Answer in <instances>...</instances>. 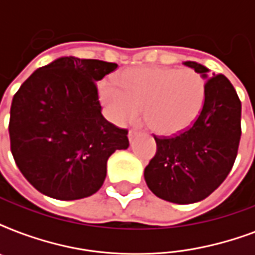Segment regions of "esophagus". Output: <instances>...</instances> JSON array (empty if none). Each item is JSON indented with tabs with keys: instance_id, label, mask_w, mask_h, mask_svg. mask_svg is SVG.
<instances>
[{
	"instance_id": "esophagus-1",
	"label": "esophagus",
	"mask_w": 255,
	"mask_h": 255,
	"mask_svg": "<svg viewBox=\"0 0 255 255\" xmlns=\"http://www.w3.org/2000/svg\"><path fill=\"white\" fill-rule=\"evenodd\" d=\"M137 135H139V131H136V129H129V132H128V139H129V141H132Z\"/></svg>"
}]
</instances>
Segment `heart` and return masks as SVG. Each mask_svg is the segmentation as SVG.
Here are the masks:
<instances>
[{
    "instance_id": "b5f03b06",
    "label": "heart",
    "mask_w": 255,
    "mask_h": 255,
    "mask_svg": "<svg viewBox=\"0 0 255 255\" xmlns=\"http://www.w3.org/2000/svg\"><path fill=\"white\" fill-rule=\"evenodd\" d=\"M99 98L108 118L118 124L143 119L152 131L173 135L190 127L201 114L206 82L193 69L137 67L124 71L119 85L104 79Z\"/></svg>"
}]
</instances>
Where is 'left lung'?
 Wrapping results in <instances>:
<instances>
[{
    "label": "left lung",
    "instance_id": "8db88e82",
    "mask_svg": "<svg viewBox=\"0 0 255 255\" xmlns=\"http://www.w3.org/2000/svg\"><path fill=\"white\" fill-rule=\"evenodd\" d=\"M206 78V99L194 123L173 136L153 135L156 155L145 169L148 188L165 201H201L221 185L233 168L241 139V100L229 79L208 78L205 66L184 62Z\"/></svg>",
    "mask_w": 255,
    "mask_h": 255
}]
</instances>
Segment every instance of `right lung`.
Wrapping results in <instances>:
<instances>
[{
    "label": "right lung",
    "mask_w": 255,
    "mask_h": 255,
    "mask_svg": "<svg viewBox=\"0 0 255 255\" xmlns=\"http://www.w3.org/2000/svg\"><path fill=\"white\" fill-rule=\"evenodd\" d=\"M118 65L63 57L35 70L10 107V149L25 178L57 200H79L103 185L107 160L127 149L128 131L102 115L96 82Z\"/></svg>",
    "instance_id": "obj_1"
}]
</instances>
